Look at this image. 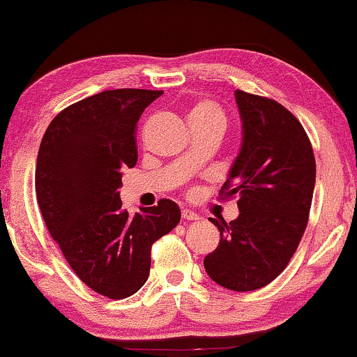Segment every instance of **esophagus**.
<instances>
[{
  "label": "esophagus",
  "mask_w": 357,
  "mask_h": 357,
  "mask_svg": "<svg viewBox=\"0 0 357 357\" xmlns=\"http://www.w3.org/2000/svg\"><path fill=\"white\" fill-rule=\"evenodd\" d=\"M182 218L183 219H188V221H197V219H199L198 214L195 213V211H190V209H183Z\"/></svg>",
  "instance_id": "1"
}]
</instances>
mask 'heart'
<instances>
[{
    "label": "heart",
    "instance_id": "heart-1",
    "mask_svg": "<svg viewBox=\"0 0 357 357\" xmlns=\"http://www.w3.org/2000/svg\"><path fill=\"white\" fill-rule=\"evenodd\" d=\"M187 119L190 126H213L221 133L227 123L224 110L211 99H203L193 104L188 110Z\"/></svg>",
    "mask_w": 357,
    "mask_h": 357
}]
</instances>
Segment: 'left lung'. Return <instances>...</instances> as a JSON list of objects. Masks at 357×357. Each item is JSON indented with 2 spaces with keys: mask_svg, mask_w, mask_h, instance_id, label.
Listing matches in <instances>:
<instances>
[{
  "mask_svg": "<svg viewBox=\"0 0 357 357\" xmlns=\"http://www.w3.org/2000/svg\"><path fill=\"white\" fill-rule=\"evenodd\" d=\"M242 141L221 198L236 197L238 216L211 219L221 232L204 270L231 291H255L284 270L299 245L315 187V158L299 120L276 100L234 92Z\"/></svg>",
  "mask_w": 357,
  "mask_h": 357,
  "instance_id": "1",
  "label": "left lung"
}]
</instances>
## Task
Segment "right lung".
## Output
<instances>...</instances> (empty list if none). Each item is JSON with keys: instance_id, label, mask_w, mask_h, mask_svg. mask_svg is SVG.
I'll return each instance as SVG.
<instances>
[{"instance_id": "right-lung-1", "label": "right lung", "mask_w": 357, "mask_h": 357, "mask_svg": "<svg viewBox=\"0 0 357 357\" xmlns=\"http://www.w3.org/2000/svg\"><path fill=\"white\" fill-rule=\"evenodd\" d=\"M162 91L114 89L60 112L43 135L36 195L48 232L79 280L110 299L138 292L149 276L151 247L180 221L172 199L121 208V170L135 167L141 114Z\"/></svg>"}]
</instances>
